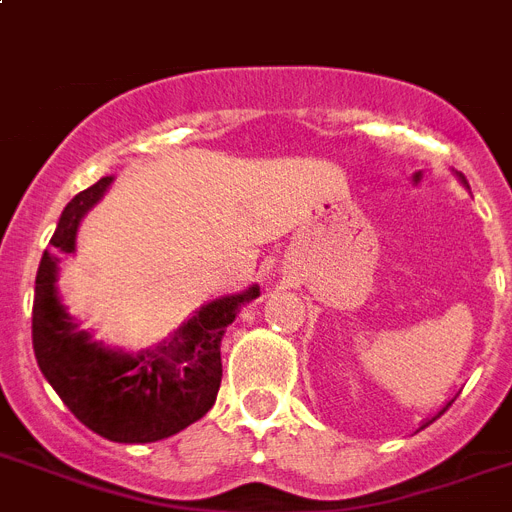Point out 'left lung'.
Returning a JSON list of instances; mask_svg holds the SVG:
<instances>
[{"instance_id": "8db88e82", "label": "left lung", "mask_w": 512, "mask_h": 512, "mask_svg": "<svg viewBox=\"0 0 512 512\" xmlns=\"http://www.w3.org/2000/svg\"><path fill=\"white\" fill-rule=\"evenodd\" d=\"M447 408H450V403H447V405H445V408H442V411H439V413H437V416H434V418H432V421H437V418H439V416H442V413H445V411H447ZM432 421H426V424H424V426H429V424H432ZM424 426H421V429H424Z\"/></svg>"}]
</instances>
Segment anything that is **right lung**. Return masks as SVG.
Returning <instances> with one entry per match:
<instances>
[{
  "label": "right lung",
  "instance_id": "add662e5",
  "mask_svg": "<svg viewBox=\"0 0 512 512\" xmlns=\"http://www.w3.org/2000/svg\"><path fill=\"white\" fill-rule=\"evenodd\" d=\"M112 177H101L65 206L49 251H44L33 293V353L62 403L80 424L112 442H156L206 416L222 384L219 345L243 303L259 287L204 306L172 342L138 356L101 348L78 332L57 298V261L75 251L80 219L104 196Z\"/></svg>",
  "mask_w": 512,
  "mask_h": 512
}]
</instances>
